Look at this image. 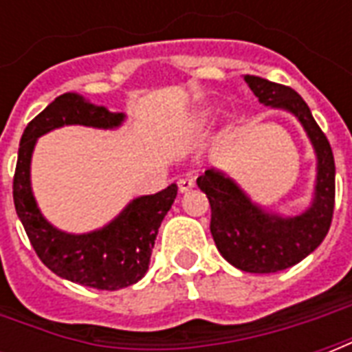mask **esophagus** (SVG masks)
Masks as SVG:
<instances>
[{"instance_id":"esophagus-1","label":"esophagus","mask_w":352,"mask_h":352,"mask_svg":"<svg viewBox=\"0 0 352 352\" xmlns=\"http://www.w3.org/2000/svg\"><path fill=\"white\" fill-rule=\"evenodd\" d=\"M177 186H179V192L183 194V192H188L194 188V181H192V179H188V177H184V179H179Z\"/></svg>"}]
</instances>
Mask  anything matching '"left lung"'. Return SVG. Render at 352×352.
<instances>
[{
  "mask_svg": "<svg viewBox=\"0 0 352 352\" xmlns=\"http://www.w3.org/2000/svg\"><path fill=\"white\" fill-rule=\"evenodd\" d=\"M245 82L260 103L296 116L307 133L317 158L309 207L298 214L273 213L217 168L207 169L196 183L211 204V234L222 258L241 272L275 273L309 256L328 234L336 198V164L328 139L300 94L254 75H245Z\"/></svg>",
  "mask_w": 352,
  "mask_h": 352,
  "instance_id": "1",
  "label": "left lung"
}]
</instances>
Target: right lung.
Wrapping results in <instances>:
<instances>
[{
  "label": "right lung",
  "instance_id": "1",
  "mask_svg": "<svg viewBox=\"0 0 352 352\" xmlns=\"http://www.w3.org/2000/svg\"><path fill=\"white\" fill-rule=\"evenodd\" d=\"M126 120L103 105L65 92L49 103L22 133L12 181L14 209L37 256L58 277L98 290H118L145 277L164 217L177 198V184L133 198L115 219L92 232L72 234L50 224L32 190V156L37 139L64 126L116 130Z\"/></svg>",
  "mask_w": 352,
  "mask_h": 352
}]
</instances>
